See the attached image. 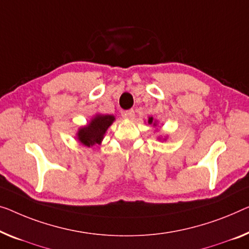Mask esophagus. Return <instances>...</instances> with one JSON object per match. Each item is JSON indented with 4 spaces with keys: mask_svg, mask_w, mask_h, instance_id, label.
Returning a JSON list of instances; mask_svg holds the SVG:
<instances>
[{
    "mask_svg": "<svg viewBox=\"0 0 249 249\" xmlns=\"http://www.w3.org/2000/svg\"><path fill=\"white\" fill-rule=\"evenodd\" d=\"M124 116H125L126 118H129V120H132V118H134V116H135L134 109H128V110H126V112L124 113Z\"/></svg>",
    "mask_w": 249,
    "mask_h": 249,
    "instance_id": "obj_1",
    "label": "esophagus"
}]
</instances>
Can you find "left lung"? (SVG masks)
<instances>
[{
    "label": "left lung",
    "instance_id": "left-lung-1",
    "mask_svg": "<svg viewBox=\"0 0 249 249\" xmlns=\"http://www.w3.org/2000/svg\"><path fill=\"white\" fill-rule=\"evenodd\" d=\"M152 122H153V118H152V117H151V118H150V120H148V123H150V124H151V123H152Z\"/></svg>",
    "mask_w": 249,
    "mask_h": 249
}]
</instances>
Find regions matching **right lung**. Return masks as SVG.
Masks as SVG:
<instances>
[{"mask_svg":"<svg viewBox=\"0 0 249 249\" xmlns=\"http://www.w3.org/2000/svg\"><path fill=\"white\" fill-rule=\"evenodd\" d=\"M115 117L112 115H96L90 123L80 128L78 132V140L86 146H92L102 142L107 128L113 124Z\"/></svg>","mask_w":249,"mask_h":249,"instance_id":"add662e5","label":"right lung"}]
</instances>
